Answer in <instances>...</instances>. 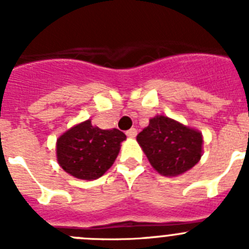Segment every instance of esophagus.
<instances>
[{
	"mask_svg": "<svg viewBox=\"0 0 249 249\" xmlns=\"http://www.w3.org/2000/svg\"><path fill=\"white\" fill-rule=\"evenodd\" d=\"M126 135L128 136V137H131V138H135L136 136H137V129H136V128H131V129H129V131L126 132Z\"/></svg>",
	"mask_w": 249,
	"mask_h": 249,
	"instance_id": "34e87169",
	"label": "esophagus"
}]
</instances>
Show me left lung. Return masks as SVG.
I'll use <instances>...</instances> for the list:
<instances>
[{
	"label": "left lung",
	"mask_w": 249,
	"mask_h": 249,
	"mask_svg": "<svg viewBox=\"0 0 249 249\" xmlns=\"http://www.w3.org/2000/svg\"><path fill=\"white\" fill-rule=\"evenodd\" d=\"M137 142L151 166L166 177L187 172L202 157L201 132L166 116L151 118L148 126L138 133Z\"/></svg>",
	"instance_id": "left-lung-1"
}]
</instances>
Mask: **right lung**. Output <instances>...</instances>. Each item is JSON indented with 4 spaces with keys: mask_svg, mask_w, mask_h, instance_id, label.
<instances>
[{
    "mask_svg": "<svg viewBox=\"0 0 249 249\" xmlns=\"http://www.w3.org/2000/svg\"><path fill=\"white\" fill-rule=\"evenodd\" d=\"M124 140L126 135L117 128L101 129L87 120L59 136L57 162L65 172L78 179H97L111 168Z\"/></svg>",
    "mask_w": 249,
    "mask_h": 249,
    "instance_id": "obj_1",
    "label": "right lung"
}]
</instances>
